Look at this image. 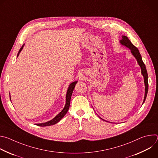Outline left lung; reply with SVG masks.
<instances>
[{
	"mask_svg": "<svg viewBox=\"0 0 158 158\" xmlns=\"http://www.w3.org/2000/svg\"><path fill=\"white\" fill-rule=\"evenodd\" d=\"M120 42L122 45H123V46H126L131 50V53L135 57H136L139 65H140L141 68V73L144 76V83H145V95H144V101H143V103H144L146 100L148 91V73H147L146 68V65L143 61V59H142V57L139 53V50L138 49V48L136 47H135L134 46V45L132 44V42L127 38V37L123 35L122 40H120Z\"/></svg>",
	"mask_w": 158,
	"mask_h": 158,
	"instance_id": "1",
	"label": "left lung"
}]
</instances>
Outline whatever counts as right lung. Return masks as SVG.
I'll return each instance as SVG.
<instances>
[{"instance_id":"add662e5","label":"right lung","mask_w":158,"mask_h":158,"mask_svg":"<svg viewBox=\"0 0 158 158\" xmlns=\"http://www.w3.org/2000/svg\"><path fill=\"white\" fill-rule=\"evenodd\" d=\"M24 45H22V46L21 47V48L20 49L18 54H17V57L19 54V53L20 52V51H22V49H23L24 47ZM77 82V81H75L73 82V83H71L69 87H68V90H67V92L66 94V102H65V107H64V109H62V110L60 112L59 114H57L54 119H52V120L46 122V123H41V124H37L36 125L39 126H41V127H44V126H51V125H54L56 123H57L67 113V112L68 111L69 106H70V101H71V96L73 92V90L75 87V85L76 84V83Z\"/></svg>"}]
</instances>
